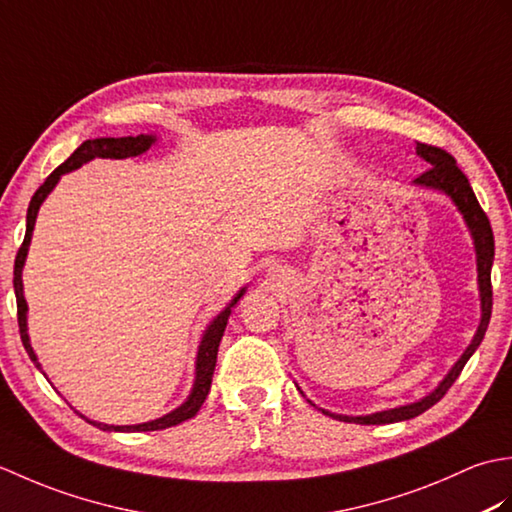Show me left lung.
Here are the masks:
<instances>
[{"instance_id": "8db88e82", "label": "left lung", "mask_w": 512, "mask_h": 512, "mask_svg": "<svg viewBox=\"0 0 512 512\" xmlns=\"http://www.w3.org/2000/svg\"><path fill=\"white\" fill-rule=\"evenodd\" d=\"M416 154L427 162L429 169L413 180L416 187H424V189H433L447 195V198L455 204V209L460 211V215L464 217L466 228L473 237V246H475V262H477V290H480V308H482V319L480 325H477V332L473 336L471 345L466 347L464 354L455 361V365L449 369V374L444 376L438 387L429 391L427 396L409 402V405H400L394 409H385V411H376L369 413V416H341V413H332L325 411L321 407L314 405L312 400H308L312 407H317L319 411H323L325 416L343 420V422H356V424H389V422H400V420H411L420 416V413L427 411L429 407L436 405V402L447 394L449 387L455 383V378L460 376V372L464 369L466 361L475 354L477 347H480L488 321H491V310H493V288H491V268H493V257H495V239H493V228L491 222H488L486 213L482 211L480 202H477L475 193L469 184V178L464 176L460 171V167L455 165V158L447 151L440 147H431L418 143L416 145ZM299 389V387H297ZM301 391V389H299ZM303 394V391H301Z\"/></svg>"}]
</instances>
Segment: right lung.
Wrapping results in <instances>:
<instances>
[{"mask_svg":"<svg viewBox=\"0 0 512 512\" xmlns=\"http://www.w3.org/2000/svg\"><path fill=\"white\" fill-rule=\"evenodd\" d=\"M154 134H140V136H125V138H94V140H85V143L74 151V154L63 162L61 167L54 169L50 176L46 178V182L41 184L37 189V193L32 195L30 206H28V215H26V237L24 244H21L19 253L15 257V277H13V286H15V297H17V321H19V334H21V343H24L26 352L30 356V361L37 365L39 372L41 363L37 361V354L32 350L30 345V336H28V303L24 297V281H21V273H24V264L28 257V248H30V239H32V231H35V222H37V213L39 206L43 204V200L48 198L50 191L57 187V182L61 180L63 173H70L74 169L83 167L85 162H90L94 158H114V160H123V158H134L145 154V151L156 143ZM246 286L237 292V295L231 299V303L217 314V317L206 325V330L202 334V341L198 345V356H195V380L191 387V394L187 396V400L182 402L178 409L169 411L167 416L149 420V422H140V424H105V422H96L85 418L81 413V418L88 420L94 427H99L103 431H125V433H134V431H160L167 427H176V424L193 418L195 413L200 411L202 402L209 396L211 389V380H213V372H215V361H217V347H220V341L226 330L228 317H231V310L235 308V303L244 297ZM46 376V374H43Z\"/></svg>","mask_w":512,"mask_h":512,"instance_id":"obj_1","label":"right lung"}]
</instances>
